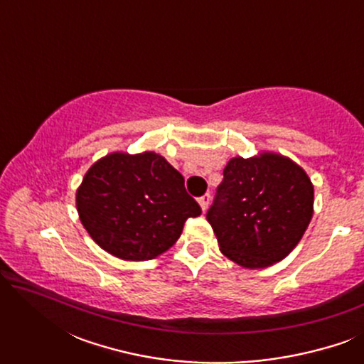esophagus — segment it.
Here are the masks:
<instances>
[{"label": "esophagus", "instance_id": "obj_1", "mask_svg": "<svg viewBox=\"0 0 364 364\" xmlns=\"http://www.w3.org/2000/svg\"><path fill=\"white\" fill-rule=\"evenodd\" d=\"M198 203H200V208L203 212L207 210L208 205H210V193H205V196H202L200 198H198Z\"/></svg>", "mask_w": 364, "mask_h": 364}]
</instances>
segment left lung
Listing matches in <instances>:
<instances>
[{"mask_svg": "<svg viewBox=\"0 0 364 364\" xmlns=\"http://www.w3.org/2000/svg\"><path fill=\"white\" fill-rule=\"evenodd\" d=\"M315 191L290 157L262 151L232 157L207 220L220 252L243 268L282 262L301 240L313 217Z\"/></svg>", "mask_w": 364, "mask_h": 364, "instance_id": "left-lung-1", "label": "left lung"}]
</instances>
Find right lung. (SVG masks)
Wrapping results in <instances>:
<instances>
[{
    "instance_id": "right-lung-1",
    "label": "right lung",
    "mask_w": 364,
    "mask_h": 364,
    "mask_svg": "<svg viewBox=\"0 0 364 364\" xmlns=\"http://www.w3.org/2000/svg\"><path fill=\"white\" fill-rule=\"evenodd\" d=\"M182 173L161 154L111 152L87 168L76 191L79 220L102 250L127 262L152 260L202 213Z\"/></svg>"
}]
</instances>
